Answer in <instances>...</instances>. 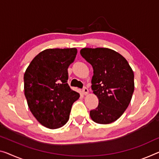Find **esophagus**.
<instances>
[{"label":"esophagus","mask_w":159,"mask_h":159,"mask_svg":"<svg viewBox=\"0 0 159 159\" xmlns=\"http://www.w3.org/2000/svg\"><path fill=\"white\" fill-rule=\"evenodd\" d=\"M82 92L84 95H87L88 93H89V90H88V89L86 87H84L82 89Z\"/></svg>","instance_id":"34e87169"}]
</instances>
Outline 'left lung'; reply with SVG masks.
<instances>
[{
    "instance_id": "obj_1",
    "label": "left lung",
    "mask_w": 159,
    "mask_h": 159,
    "mask_svg": "<svg viewBox=\"0 0 159 159\" xmlns=\"http://www.w3.org/2000/svg\"><path fill=\"white\" fill-rule=\"evenodd\" d=\"M80 54L93 67L92 89L99 99L98 107L90 111V117L100 124L116 121L132 97V69L123 56L111 49L83 48Z\"/></svg>"
}]
</instances>
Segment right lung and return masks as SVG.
Here are the masks:
<instances>
[{"label":"right lung","instance_id":"add662e5","mask_svg":"<svg viewBox=\"0 0 159 159\" xmlns=\"http://www.w3.org/2000/svg\"><path fill=\"white\" fill-rule=\"evenodd\" d=\"M76 48L47 49L36 55L24 74V92L29 109L43 126L58 129L67 123L80 94L67 84L70 65Z\"/></svg>","mask_w":159,"mask_h":159}]
</instances>
